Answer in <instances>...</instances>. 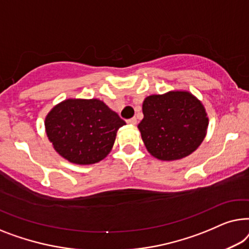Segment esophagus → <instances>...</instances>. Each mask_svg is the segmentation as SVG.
Wrapping results in <instances>:
<instances>
[{"instance_id": "obj_1", "label": "esophagus", "mask_w": 249, "mask_h": 249, "mask_svg": "<svg viewBox=\"0 0 249 249\" xmlns=\"http://www.w3.org/2000/svg\"><path fill=\"white\" fill-rule=\"evenodd\" d=\"M126 122H127V124H131V125H135L136 123H138V121H136V118H135V117L129 118V120H127Z\"/></svg>"}]
</instances>
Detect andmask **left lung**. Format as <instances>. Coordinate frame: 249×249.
I'll return each instance as SVG.
<instances>
[{
	"mask_svg": "<svg viewBox=\"0 0 249 249\" xmlns=\"http://www.w3.org/2000/svg\"><path fill=\"white\" fill-rule=\"evenodd\" d=\"M138 125L145 148L160 160H177L195 151L205 138L208 117L201 101L186 91L152 94L143 101Z\"/></svg>",
	"mask_w": 249,
	"mask_h": 249,
	"instance_id": "1",
	"label": "left lung"
}]
</instances>
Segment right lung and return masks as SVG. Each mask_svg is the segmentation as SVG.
<instances>
[{
    "label": "right lung",
    "mask_w": 249,
    "mask_h": 249,
    "mask_svg": "<svg viewBox=\"0 0 249 249\" xmlns=\"http://www.w3.org/2000/svg\"><path fill=\"white\" fill-rule=\"evenodd\" d=\"M125 124L98 99H68L55 106L45 120L54 149L78 164L103 160L113 148L117 129Z\"/></svg>",
    "instance_id": "obj_1"
}]
</instances>
